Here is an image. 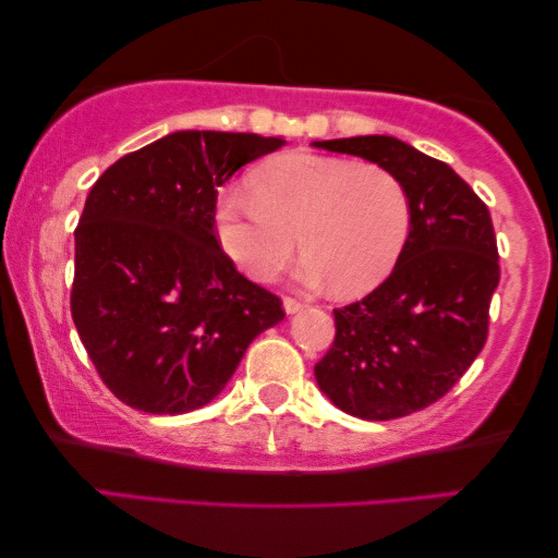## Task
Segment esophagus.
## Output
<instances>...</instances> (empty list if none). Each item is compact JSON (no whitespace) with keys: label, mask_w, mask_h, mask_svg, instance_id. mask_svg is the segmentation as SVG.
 Segmentation results:
<instances>
[{"label":"esophagus","mask_w":558,"mask_h":558,"mask_svg":"<svg viewBox=\"0 0 558 558\" xmlns=\"http://www.w3.org/2000/svg\"><path fill=\"white\" fill-rule=\"evenodd\" d=\"M301 308H304V304H301V301H296V299H291V296H287L284 299V312L291 316V314H299Z\"/></svg>","instance_id":"34e87169"}]
</instances>
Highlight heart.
Returning a JSON list of instances; mask_svg holds the SVG:
<instances>
[{"instance_id": "heart-1", "label": "heart", "mask_w": 558, "mask_h": 558, "mask_svg": "<svg viewBox=\"0 0 558 558\" xmlns=\"http://www.w3.org/2000/svg\"><path fill=\"white\" fill-rule=\"evenodd\" d=\"M252 195L222 193L215 230L252 279H271L296 250V281L361 296L388 279L410 232V199L380 166L316 153L277 155L252 172Z\"/></svg>"}]
</instances>
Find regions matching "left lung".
I'll return each instance as SVG.
<instances>
[{"mask_svg": "<svg viewBox=\"0 0 558 558\" xmlns=\"http://www.w3.org/2000/svg\"><path fill=\"white\" fill-rule=\"evenodd\" d=\"M390 170L410 199V232L390 277L336 308V339L314 365L331 403L396 420L440 400L487 341L499 254L487 205L445 162L392 135L316 141Z\"/></svg>", "mask_w": 558, "mask_h": 558, "instance_id": "1", "label": "left lung"}]
</instances>
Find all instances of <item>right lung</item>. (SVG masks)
Here are the masks:
<instances>
[{
    "label": "right lung",
    "instance_id": "1",
    "mask_svg": "<svg viewBox=\"0 0 558 558\" xmlns=\"http://www.w3.org/2000/svg\"><path fill=\"white\" fill-rule=\"evenodd\" d=\"M281 135L175 131L96 180L76 232L71 316L98 376L143 413L182 415L219 396L281 301L219 250L217 187Z\"/></svg>",
    "mask_w": 558,
    "mask_h": 558
}]
</instances>
